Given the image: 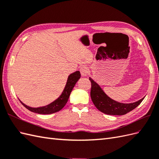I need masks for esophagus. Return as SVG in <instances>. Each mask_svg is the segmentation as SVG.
Here are the masks:
<instances>
[{
	"mask_svg": "<svg viewBox=\"0 0 159 159\" xmlns=\"http://www.w3.org/2000/svg\"><path fill=\"white\" fill-rule=\"evenodd\" d=\"M80 72L81 75H82L83 76H87L88 75V72H89V70L86 67V66H83V67L80 68Z\"/></svg>",
	"mask_w": 159,
	"mask_h": 159,
	"instance_id": "obj_1",
	"label": "esophagus"
}]
</instances>
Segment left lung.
I'll use <instances>...</instances> for the list:
<instances>
[{"label": "left lung", "instance_id": "obj_1", "mask_svg": "<svg viewBox=\"0 0 159 159\" xmlns=\"http://www.w3.org/2000/svg\"><path fill=\"white\" fill-rule=\"evenodd\" d=\"M91 83V98L95 107L99 111L109 115H124L135 109L141 103L143 98L138 102L129 104L118 102L109 98L99 84L89 78Z\"/></svg>", "mask_w": 159, "mask_h": 159}]
</instances>
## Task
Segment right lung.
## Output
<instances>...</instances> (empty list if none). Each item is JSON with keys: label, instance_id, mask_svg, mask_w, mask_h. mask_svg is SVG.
Wrapping results in <instances>:
<instances>
[{"label": "right lung", "instance_id": "add662e5", "mask_svg": "<svg viewBox=\"0 0 159 159\" xmlns=\"http://www.w3.org/2000/svg\"><path fill=\"white\" fill-rule=\"evenodd\" d=\"M80 78V73L79 71H76L75 72L70 75L68 76L64 89L63 91L60 96L49 105L39 107V108H32V107H30L27 105L24 104V103L21 102L20 100V101L25 108H26L28 110H30V111L33 112L41 114H49L57 112L64 108V106L66 104V103H67L68 98L70 97V93L72 92V89L75 87L76 82L79 80Z\"/></svg>", "mask_w": 159, "mask_h": 159}]
</instances>
